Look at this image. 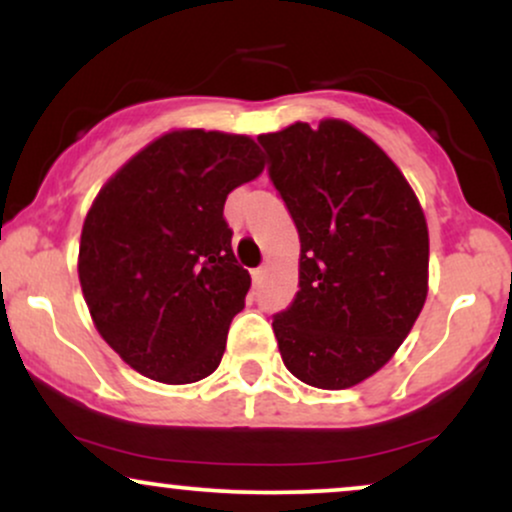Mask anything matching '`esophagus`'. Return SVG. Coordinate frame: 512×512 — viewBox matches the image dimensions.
<instances>
[{
	"mask_svg": "<svg viewBox=\"0 0 512 512\" xmlns=\"http://www.w3.org/2000/svg\"><path fill=\"white\" fill-rule=\"evenodd\" d=\"M252 281H255V284H262V279H264V267H257V269H252Z\"/></svg>",
	"mask_w": 512,
	"mask_h": 512,
	"instance_id": "esophagus-1",
	"label": "esophagus"
}]
</instances>
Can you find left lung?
<instances>
[{"mask_svg": "<svg viewBox=\"0 0 512 512\" xmlns=\"http://www.w3.org/2000/svg\"><path fill=\"white\" fill-rule=\"evenodd\" d=\"M257 142L301 238V289L272 322L284 366L320 390L354 387L395 356L426 303L424 209L349 122H296Z\"/></svg>", "mask_w": 512, "mask_h": 512, "instance_id": "1", "label": "left lung"}]
</instances>
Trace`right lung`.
I'll use <instances>...</instances> for the list:
<instances>
[{
	"mask_svg": "<svg viewBox=\"0 0 512 512\" xmlns=\"http://www.w3.org/2000/svg\"><path fill=\"white\" fill-rule=\"evenodd\" d=\"M262 170L260 146L245 134L175 129L93 199L79 243L81 291L96 330L137 373L187 385L219 368L250 289L223 204Z\"/></svg>",
	"mask_w": 512,
	"mask_h": 512,
	"instance_id": "right-lung-1",
	"label": "right lung"
}]
</instances>
